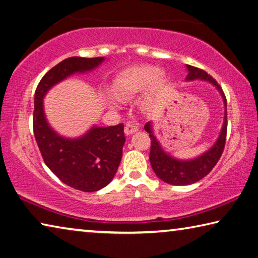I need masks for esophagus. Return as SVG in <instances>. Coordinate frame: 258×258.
<instances>
[{
	"mask_svg": "<svg viewBox=\"0 0 258 258\" xmlns=\"http://www.w3.org/2000/svg\"><path fill=\"white\" fill-rule=\"evenodd\" d=\"M137 130H138V125L132 123V122H128V123H126L124 126L125 135H132L134 133H136Z\"/></svg>",
	"mask_w": 258,
	"mask_h": 258,
	"instance_id": "34e87169",
	"label": "esophagus"
}]
</instances>
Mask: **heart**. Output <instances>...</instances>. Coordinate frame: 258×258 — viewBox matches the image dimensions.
Here are the masks:
<instances>
[{
    "label": "heart",
    "instance_id": "1",
    "mask_svg": "<svg viewBox=\"0 0 258 258\" xmlns=\"http://www.w3.org/2000/svg\"><path fill=\"white\" fill-rule=\"evenodd\" d=\"M152 84V89L156 90L162 85V76L153 67L139 66L122 72L116 79L114 90L119 96L137 94Z\"/></svg>",
    "mask_w": 258,
    "mask_h": 258
}]
</instances>
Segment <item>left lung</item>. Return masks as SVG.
<instances>
[{
	"label": "left lung",
	"mask_w": 258,
	"mask_h": 258,
	"mask_svg": "<svg viewBox=\"0 0 258 258\" xmlns=\"http://www.w3.org/2000/svg\"><path fill=\"white\" fill-rule=\"evenodd\" d=\"M187 68L189 71L187 80L203 79L210 81V83L213 84L220 90V93L223 97L224 105L227 107V98H225V95L222 88H221V86L216 83V80L213 77L210 76L203 69H200V68L192 66H187ZM144 128L150 134V161L152 168L154 170L157 177L161 180H163L166 183L174 184V186H186V184H191L200 181L201 179L209 174L219 162L221 155H222L225 146V141H227V110H225L222 132H221L220 137L216 141L215 145L210 151H207L205 154H203L202 156L191 161H178L164 153V151L161 148L159 142L156 141L154 135H153L151 122H147Z\"/></svg>",
	"instance_id": "left-lung-1"
}]
</instances>
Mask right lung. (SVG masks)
<instances>
[{"label": "right lung", "instance_id": "1", "mask_svg": "<svg viewBox=\"0 0 258 258\" xmlns=\"http://www.w3.org/2000/svg\"><path fill=\"white\" fill-rule=\"evenodd\" d=\"M103 60L101 56L68 57L45 74L35 92L33 128L45 164L63 183L85 192L107 186L116 173L125 142L123 124L95 126L78 139L62 138L45 120L43 97L58 81L75 72L92 70Z\"/></svg>", "mask_w": 258, "mask_h": 258}]
</instances>
